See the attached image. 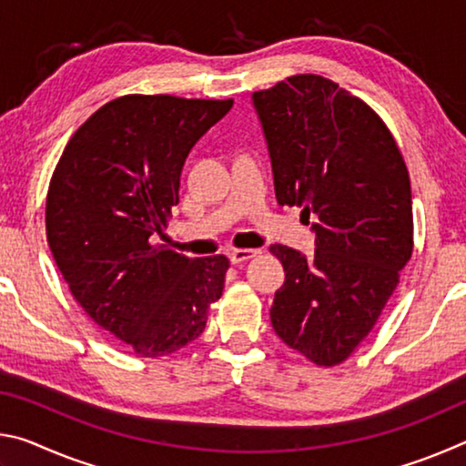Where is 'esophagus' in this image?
<instances>
[{"label":"esophagus","mask_w":466,"mask_h":466,"mask_svg":"<svg viewBox=\"0 0 466 466\" xmlns=\"http://www.w3.org/2000/svg\"><path fill=\"white\" fill-rule=\"evenodd\" d=\"M257 255H258V250H255V248H234V250H230V261L234 265H240Z\"/></svg>","instance_id":"1"}]
</instances>
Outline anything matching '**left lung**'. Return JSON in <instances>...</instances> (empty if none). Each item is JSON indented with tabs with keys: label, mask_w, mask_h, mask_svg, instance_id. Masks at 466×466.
<instances>
[{
	"label": "left lung",
	"mask_w": 466,
	"mask_h": 466,
	"mask_svg": "<svg viewBox=\"0 0 466 466\" xmlns=\"http://www.w3.org/2000/svg\"><path fill=\"white\" fill-rule=\"evenodd\" d=\"M269 144L275 197L314 219L312 257L273 244L286 283L271 325L312 364L356 351L413 255L411 185L403 154L372 106L314 74L252 94Z\"/></svg>",
	"instance_id": "1"
}]
</instances>
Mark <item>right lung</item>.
Listing matches in <instances>:
<instances>
[{"instance_id":"1","label":"right lung","mask_w":466,"mask_h":466,"mask_svg":"<svg viewBox=\"0 0 466 466\" xmlns=\"http://www.w3.org/2000/svg\"><path fill=\"white\" fill-rule=\"evenodd\" d=\"M234 100L125 94L80 125L46 191V242L84 312L139 358L203 333L230 261L188 258L156 236L178 205L188 152Z\"/></svg>"}]
</instances>
